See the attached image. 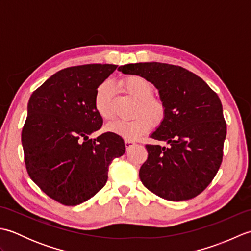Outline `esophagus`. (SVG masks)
<instances>
[{
	"label": "esophagus",
	"instance_id": "obj_1",
	"mask_svg": "<svg viewBox=\"0 0 251 251\" xmlns=\"http://www.w3.org/2000/svg\"><path fill=\"white\" fill-rule=\"evenodd\" d=\"M132 146H135V142L134 141H130V140H125V147L128 149L131 148Z\"/></svg>",
	"mask_w": 251,
	"mask_h": 251
}]
</instances>
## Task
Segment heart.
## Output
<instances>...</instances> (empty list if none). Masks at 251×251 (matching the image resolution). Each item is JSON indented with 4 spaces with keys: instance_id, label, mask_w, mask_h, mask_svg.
Returning a JSON list of instances; mask_svg holds the SVG:
<instances>
[{
    "instance_id": "b5f03b06",
    "label": "heart",
    "mask_w": 251,
    "mask_h": 251,
    "mask_svg": "<svg viewBox=\"0 0 251 251\" xmlns=\"http://www.w3.org/2000/svg\"><path fill=\"white\" fill-rule=\"evenodd\" d=\"M122 86L126 93L136 99L138 102L137 113L139 114L131 120H116L106 125V130L119 135L126 140H136L146 134L152 127V122L158 124L164 119L165 106L161 100L153 98V87L145 77L129 75L122 81ZM112 85L104 82L96 90L94 104L97 113L103 120H111L113 113L111 109ZM151 120H150V119Z\"/></svg>"
}]
</instances>
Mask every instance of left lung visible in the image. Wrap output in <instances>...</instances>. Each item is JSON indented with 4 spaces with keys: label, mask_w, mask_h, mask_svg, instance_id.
Instances as JSON below:
<instances>
[{
    "label": "left lung",
    "mask_w": 251,
    "mask_h": 251,
    "mask_svg": "<svg viewBox=\"0 0 251 251\" xmlns=\"http://www.w3.org/2000/svg\"><path fill=\"white\" fill-rule=\"evenodd\" d=\"M119 70L152 83L165 106L164 119L150 137L169 146H146L141 182L165 200L193 199L211 182L222 162L226 124L219 97L200 76L178 66L139 62Z\"/></svg>",
    "instance_id": "1"
}]
</instances>
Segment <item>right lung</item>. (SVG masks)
Returning <instances> with one entry per match:
<instances>
[{"instance_id":"right-lung-1","label":"right lung","mask_w":251,"mask_h":251,"mask_svg":"<svg viewBox=\"0 0 251 251\" xmlns=\"http://www.w3.org/2000/svg\"><path fill=\"white\" fill-rule=\"evenodd\" d=\"M115 65H84L58 71L31 95L21 132L30 178L66 206H76L98 193L108 180L109 165L125 153L122 137L104 132L95 109L96 90Z\"/></svg>"}]
</instances>
